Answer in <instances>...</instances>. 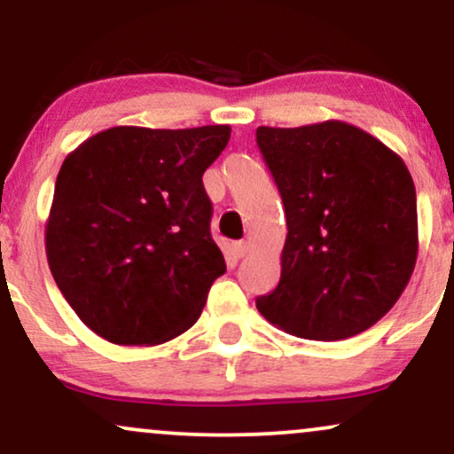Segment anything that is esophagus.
Returning <instances> with one entry per match:
<instances>
[{
    "mask_svg": "<svg viewBox=\"0 0 454 454\" xmlns=\"http://www.w3.org/2000/svg\"><path fill=\"white\" fill-rule=\"evenodd\" d=\"M232 254H234V258H243L245 254H247V243H243V241L234 243L232 245Z\"/></svg>",
    "mask_w": 454,
    "mask_h": 454,
    "instance_id": "obj_1",
    "label": "esophagus"
}]
</instances>
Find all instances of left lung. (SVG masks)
Segmentation results:
<instances>
[{
    "label": "left lung",
    "mask_w": 454,
    "mask_h": 454,
    "mask_svg": "<svg viewBox=\"0 0 454 454\" xmlns=\"http://www.w3.org/2000/svg\"><path fill=\"white\" fill-rule=\"evenodd\" d=\"M284 200L281 278L256 307L273 326L337 341L373 326L397 303L419 254L408 166L364 129L328 119L256 129Z\"/></svg>",
    "instance_id": "obj_1"
}]
</instances>
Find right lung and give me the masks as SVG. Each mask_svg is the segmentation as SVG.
Segmentation results:
<instances>
[{
  "mask_svg": "<svg viewBox=\"0 0 454 454\" xmlns=\"http://www.w3.org/2000/svg\"><path fill=\"white\" fill-rule=\"evenodd\" d=\"M231 126H117L78 145L57 175L44 243L76 316L119 346H158L194 326L226 262L202 175Z\"/></svg>",
  "mask_w": 454,
  "mask_h": 454,
  "instance_id": "add662e5",
  "label": "right lung"
}]
</instances>
